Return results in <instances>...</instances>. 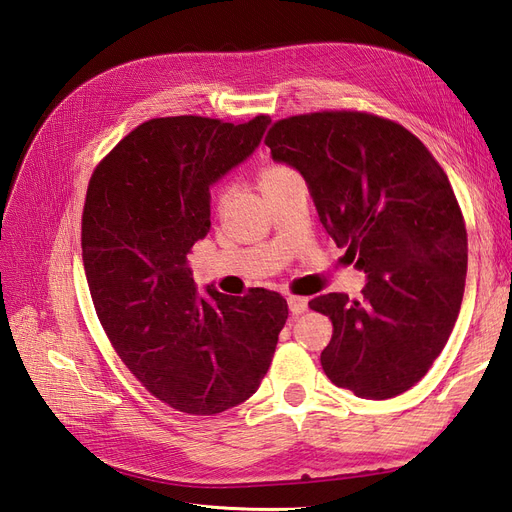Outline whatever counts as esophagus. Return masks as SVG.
Masks as SVG:
<instances>
[{
	"mask_svg": "<svg viewBox=\"0 0 512 512\" xmlns=\"http://www.w3.org/2000/svg\"><path fill=\"white\" fill-rule=\"evenodd\" d=\"M288 309L292 312V316H299L307 309V299L305 297H297V294H290L288 297Z\"/></svg>",
	"mask_w": 512,
	"mask_h": 512,
	"instance_id": "esophagus-1",
	"label": "esophagus"
}]
</instances>
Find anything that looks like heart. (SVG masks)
<instances>
[{
    "instance_id": "obj_1",
    "label": "heart",
    "mask_w": 512,
    "mask_h": 512,
    "mask_svg": "<svg viewBox=\"0 0 512 512\" xmlns=\"http://www.w3.org/2000/svg\"><path fill=\"white\" fill-rule=\"evenodd\" d=\"M294 177H299V175L294 173V170L288 164H284V162H267V164H262L258 168V175H256L260 190H262V194H265V196L271 194L277 188H282L286 181H290ZM226 203H228V190L224 188V185H220V188L213 190V211L215 213H222Z\"/></svg>"
}]
</instances>
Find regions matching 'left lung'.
Masks as SVG:
<instances>
[{
	"label": "left lung",
	"instance_id": "8db88e82",
	"mask_svg": "<svg viewBox=\"0 0 512 512\" xmlns=\"http://www.w3.org/2000/svg\"><path fill=\"white\" fill-rule=\"evenodd\" d=\"M265 145L305 177L327 235L367 273L361 299L309 301L333 322L324 374L363 399L408 391L446 346L466 286L468 232L451 181L410 130L365 111L280 119Z\"/></svg>",
	"mask_w": 512,
	"mask_h": 512
}]
</instances>
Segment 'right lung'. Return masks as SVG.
Wrapping results in <instances>:
<instances>
[{"instance_id": "right-lung-1", "label": "right lung", "mask_w": 512, "mask_h": 512, "mask_svg": "<svg viewBox=\"0 0 512 512\" xmlns=\"http://www.w3.org/2000/svg\"><path fill=\"white\" fill-rule=\"evenodd\" d=\"M269 123L179 115L134 128L87 185L81 245L108 342L134 378L183 414L211 416L252 397L284 329L280 292L200 299L188 254L211 228L209 185L258 147Z\"/></svg>"}]
</instances>
